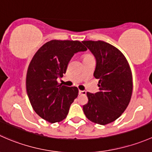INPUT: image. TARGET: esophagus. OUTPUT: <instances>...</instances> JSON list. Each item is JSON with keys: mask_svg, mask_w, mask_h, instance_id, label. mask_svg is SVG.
<instances>
[{"mask_svg": "<svg viewBox=\"0 0 152 152\" xmlns=\"http://www.w3.org/2000/svg\"><path fill=\"white\" fill-rule=\"evenodd\" d=\"M86 91H79V95H86Z\"/></svg>", "mask_w": 152, "mask_h": 152, "instance_id": "34e87169", "label": "esophagus"}]
</instances>
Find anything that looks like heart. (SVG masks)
I'll use <instances>...</instances> for the list:
<instances>
[{
	"label": "heart",
	"instance_id": "heart-1",
	"mask_svg": "<svg viewBox=\"0 0 152 152\" xmlns=\"http://www.w3.org/2000/svg\"><path fill=\"white\" fill-rule=\"evenodd\" d=\"M84 57H93V56H92L91 55H86Z\"/></svg>",
	"mask_w": 152,
	"mask_h": 152
}]
</instances>
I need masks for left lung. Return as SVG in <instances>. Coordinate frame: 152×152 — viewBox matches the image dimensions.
Returning <instances> with one entry per match:
<instances>
[{
    "instance_id": "1",
    "label": "left lung",
    "mask_w": 152,
    "mask_h": 152,
    "mask_svg": "<svg viewBox=\"0 0 152 152\" xmlns=\"http://www.w3.org/2000/svg\"><path fill=\"white\" fill-rule=\"evenodd\" d=\"M94 56L96 65L94 76L99 79V91L87 92L88 102L83 109L92 122L105 125L124 112L132 93V75L124 54L103 41H83Z\"/></svg>"
}]
</instances>
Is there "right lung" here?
<instances>
[{
	"label": "right lung",
	"instance_id": "add662e5",
	"mask_svg": "<svg viewBox=\"0 0 152 152\" xmlns=\"http://www.w3.org/2000/svg\"><path fill=\"white\" fill-rule=\"evenodd\" d=\"M87 50L79 41L51 40L33 57L26 75V91L34 111L50 123L63 121L78 95V88L58 83L75 53Z\"/></svg>",
	"mask_w": 152,
	"mask_h": 152
}]
</instances>
